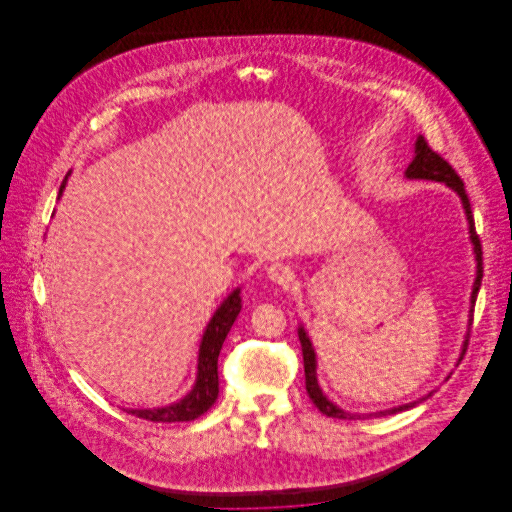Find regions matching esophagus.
<instances>
[{"instance_id": "obj_1", "label": "esophagus", "mask_w": 512, "mask_h": 512, "mask_svg": "<svg viewBox=\"0 0 512 512\" xmlns=\"http://www.w3.org/2000/svg\"><path fill=\"white\" fill-rule=\"evenodd\" d=\"M267 276H269V280L278 283V285H287V283L293 282V271L287 265H283V263L271 265L267 269Z\"/></svg>"}]
</instances>
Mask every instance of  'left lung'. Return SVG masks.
I'll return each mask as SVG.
<instances>
[{
    "label": "left lung",
    "mask_w": 512,
    "mask_h": 512,
    "mask_svg": "<svg viewBox=\"0 0 512 512\" xmlns=\"http://www.w3.org/2000/svg\"><path fill=\"white\" fill-rule=\"evenodd\" d=\"M414 159L412 163L408 164L404 177L406 179H425V181H437V183H443L448 186L450 190H454L459 199H461V205L465 210V216L468 221V238L472 243V251H474V260H476V278H474V285H472V293H470V309H468V326L472 324V313H474V304H476V298H478L479 287H481V278H483V252H481V243H479L478 234H476V227H474V218H472V210H470V201H468L467 192H465V185L461 181V177L456 174V170L446 163L445 159L435 153L428 142L425 141L423 135H417L415 139V150ZM470 331V329H468ZM467 335H465V342L461 346V353H459V359L457 364L463 360V355L467 351ZM298 338H300V344H302V355H304V370H305V390L309 393L311 401L315 404L316 408L326 414L327 417H335V419H370V417H382V415L399 414L404 410H410L417 404L423 403L426 399H430L434 395L435 390L426 393L421 399L412 401V403L399 404V406H393V408H386V410H379V412H370V414H351L348 410L340 408L333 401L327 399L326 393L320 388L318 384V377H316V351L311 338L307 335L305 327L300 324L298 326ZM452 375V373H450ZM450 375L446 379H450Z\"/></svg>",
    "instance_id": "left-lung-1"
}]
</instances>
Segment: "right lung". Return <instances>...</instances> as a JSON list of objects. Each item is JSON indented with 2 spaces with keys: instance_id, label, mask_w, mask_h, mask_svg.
I'll list each match as a JSON object with an SVG mask.
<instances>
[{
  "instance_id": "obj_1",
  "label": "right lung",
  "mask_w": 512,
  "mask_h": 512,
  "mask_svg": "<svg viewBox=\"0 0 512 512\" xmlns=\"http://www.w3.org/2000/svg\"><path fill=\"white\" fill-rule=\"evenodd\" d=\"M71 170L67 172L66 179L62 181L58 190V199L66 190L67 179ZM241 287H236L232 293L219 304L218 309L210 318L203 337L199 342L197 353L196 381L192 390L186 393L175 403L157 408H124L128 414L137 415L141 419H148L153 423H183L194 421L199 415L205 414L212 404L216 403L219 393L218 357L225 338L229 335L230 327L236 322L241 311Z\"/></svg>"
}]
</instances>
